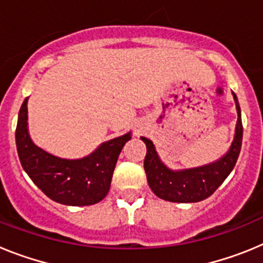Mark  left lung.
Instances as JSON below:
<instances>
[{
  "mask_svg": "<svg viewBox=\"0 0 263 263\" xmlns=\"http://www.w3.org/2000/svg\"><path fill=\"white\" fill-rule=\"evenodd\" d=\"M233 99L237 109L233 142L227 154L212 163L185 170L170 168L160 160L154 143L146 137H141L147 147L143 162L147 182L152 191L158 197L173 203H197L210 197L232 173L240 155L242 143L241 109L234 93Z\"/></svg>",
  "mask_w": 263,
  "mask_h": 263,
  "instance_id": "obj_1",
  "label": "left lung"
}]
</instances>
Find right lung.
<instances>
[{
	"instance_id": "add662e5",
	"label": "right lung",
	"mask_w": 263,
	"mask_h": 263,
	"mask_svg": "<svg viewBox=\"0 0 263 263\" xmlns=\"http://www.w3.org/2000/svg\"><path fill=\"white\" fill-rule=\"evenodd\" d=\"M27 100L18 115L15 143L21 164L34 184L51 200L64 205H92L108 195L118 155L132 132L103 142L80 159L59 158L32 142L27 127Z\"/></svg>"
}]
</instances>
